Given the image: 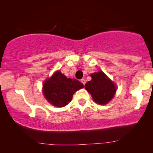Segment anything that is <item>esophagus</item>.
Returning <instances> with one entry per match:
<instances>
[{
	"label": "esophagus",
	"instance_id": "esophagus-1",
	"mask_svg": "<svg viewBox=\"0 0 153 153\" xmlns=\"http://www.w3.org/2000/svg\"><path fill=\"white\" fill-rule=\"evenodd\" d=\"M80 81H81V82L82 84H83V85H85V79H83V78L81 79V80H80Z\"/></svg>",
	"mask_w": 153,
	"mask_h": 153
}]
</instances>
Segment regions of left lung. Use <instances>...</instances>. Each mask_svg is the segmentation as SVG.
Segmentation results:
<instances>
[{"label": "left lung", "instance_id": "8db88e82", "mask_svg": "<svg viewBox=\"0 0 153 153\" xmlns=\"http://www.w3.org/2000/svg\"><path fill=\"white\" fill-rule=\"evenodd\" d=\"M91 77L92 80L85 83V88L95 102L102 105L109 102L117 91L114 82L101 71L91 74Z\"/></svg>", "mask_w": 153, "mask_h": 153}]
</instances>
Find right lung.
Masks as SVG:
<instances>
[{
	"label": "right lung",
	"mask_w": 153,
	"mask_h": 153,
	"mask_svg": "<svg viewBox=\"0 0 153 153\" xmlns=\"http://www.w3.org/2000/svg\"><path fill=\"white\" fill-rule=\"evenodd\" d=\"M83 86L79 80L68 78L60 71H57L45 82L43 93L50 103L57 107H63L71 102L75 91Z\"/></svg>",
	"instance_id": "obj_1"
}]
</instances>
